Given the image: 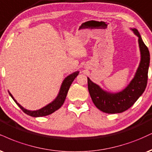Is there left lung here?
<instances>
[{"mask_svg":"<svg viewBox=\"0 0 152 152\" xmlns=\"http://www.w3.org/2000/svg\"><path fill=\"white\" fill-rule=\"evenodd\" d=\"M138 37L141 61L134 78L127 87L118 94L107 93L88 78V88L97 108L109 114L120 113L134 105L147 87L150 54L137 29H132Z\"/></svg>","mask_w":152,"mask_h":152,"instance_id":"8db88e82","label":"left lung"}]
</instances>
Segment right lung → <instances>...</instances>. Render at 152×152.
Segmentation results:
<instances>
[{
    "instance_id": "right-lung-1",
    "label": "right lung",
    "mask_w": 152,
    "mask_h": 152,
    "mask_svg": "<svg viewBox=\"0 0 152 152\" xmlns=\"http://www.w3.org/2000/svg\"><path fill=\"white\" fill-rule=\"evenodd\" d=\"M78 71H76V72L73 73L72 74L69 75V76H67L66 78H65L64 81H63V83L61 84V88H60V91L58 93V95L56 97V98L54 101L52 102L51 103H49V105L45 106V107H42V109L38 110H34V111H31V110H27L25 109L24 107H22V106L20 105L19 103H17L15 100L14 99V98L10 94V92L9 94L10 96L12 97V99L14 100V101L15 102L16 104L19 106V107H20V109L23 111L25 114L28 115H30L32 117H43L48 115H50L55 112L56 110H57L58 109H59L60 107H61V105H63L64 103L66 97L67 93H68V91L70 88L71 83L74 81V80L76 78V76H78Z\"/></svg>"
}]
</instances>
